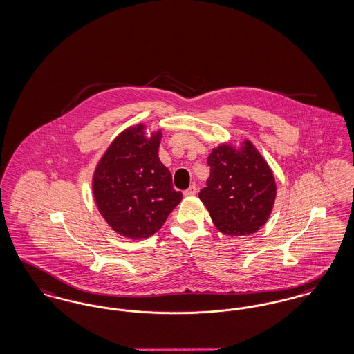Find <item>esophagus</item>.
<instances>
[{
    "mask_svg": "<svg viewBox=\"0 0 354 354\" xmlns=\"http://www.w3.org/2000/svg\"><path fill=\"white\" fill-rule=\"evenodd\" d=\"M197 193V186L190 185L187 189H186L185 192H184V194H185L186 197H190V196H194Z\"/></svg>",
    "mask_w": 354,
    "mask_h": 354,
    "instance_id": "esophagus-1",
    "label": "esophagus"
}]
</instances>
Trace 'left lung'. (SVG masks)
I'll return each mask as SVG.
<instances>
[{"label": "left lung", "mask_w": 354, "mask_h": 354, "mask_svg": "<svg viewBox=\"0 0 354 354\" xmlns=\"http://www.w3.org/2000/svg\"><path fill=\"white\" fill-rule=\"evenodd\" d=\"M210 176L198 197L216 227L227 236H246L268 221L276 200L273 173L250 141L240 149L220 145L207 157Z\"/></svg>", "instance_id": "8db88e82"}]
</instances>
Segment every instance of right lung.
Masks as SVG:
<instances>
[{"label":"right lung","instance_id":"add662e5","mask_svg":"<svg viewBox=\"0 0 354 354\" xmlns=\"http://www.w3.org/2000/svg\"><path fill=\"white\" fill-rule=\"evenodd\" d=\"M144 125L122 131L105 151L93 176L94 200L113 230L147 239L183 200L169 169L158 158L161 133L145 137Z\"/></svg>","mask_w":354,"mask_h":354}]
</instances>
